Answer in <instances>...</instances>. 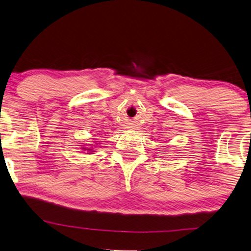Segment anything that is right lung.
<instances>
[{"mask_svg": "<svg viewBox=\"0 0 251 251\" xmlns=\"http://www.w3.org/2000/svg\"><path fill=\"white\" fill-rule=\"evenodd\" d=\"M82 150H84V151H90V152H92L91 149H85V147H83V149H82ZM88 154H91V153H88Z\"/></svg>", "mask_w": 251, "mask_h": 251, "instance_id": "add662e5", "label": "right lung"}]
</instances>
